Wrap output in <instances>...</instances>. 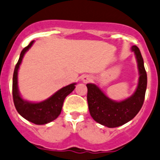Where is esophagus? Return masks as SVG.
Masks as SVG:
<instances>
[{"label": "esophagus", "instance_id": "34e87169", "mask_svg": "<svg viewBox=\"0 0 160 160\" xmlns=\"http://www.w3.org/2000/svg\"><path fill=\"white\" fill-rule=\"evenodd\" d=\"M82 80H83L84 83H87V82H89L90 80H91V77H89V76H85V77H83Z\"/></svg>", "mask_w": 160, "mask_h": 160}]
</instances>
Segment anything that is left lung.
I'll return each mask as SVG.
<instances>
[{"label":"left lung","instance_id":"8db88e82","mask_svg":"<svg viewBox=\"0 0 160 160\" xmlns=\"http://www.w3.org/2000/svg\"><path fill=\"white\" fill-rule=\"evenodd\" d=\"M131 50L136 55L140 74L137 90L131 97L122 102H115L108 98L95 84H87L90 114L97 123L103 126L112 128L125 124L138 113L143 105L147 88V73L139 48L134 45Z\"/></svg>","mask_w":160,"mask_h":160}]
</instances>
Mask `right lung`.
Listing matches in <instances>:
<instances>
[{
	"instance_id": "obj_1",
	"label": "right lung",
	"mask_w": 160,
	"mask_h": 160,
	"mask_svg": "<svg viewBox=\"0 0 160 160\" xmlns=\"http://www.w3.org/2000/svg\"><path fill=\"white\" fill-rule=\"evenodd\" d=\"M33 42L34 41H31L29 45L22 49L18 62L15 65L12 81V96L15 108L23 118L35 124L43 125L53 121L59 116L65 98L75 89L76 83H71L64 87L52 97L41 102L32 103L23 100L18 90V70L25 53L29 50Z\"/></svg>"
}]
</instances>
